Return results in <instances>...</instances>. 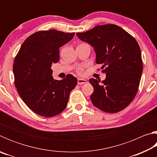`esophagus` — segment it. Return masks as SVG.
Returning <instances> with one entry per match:
<instances>
[{"label":"esophagus","mask_w":157,"mask_h":157,"mask_svg":"<svg viewBox=\"0 0 157 157\" xmlns=\"http://www.w3.org/2000/svg\"><path fill=\"white\" fill-rule=\"evenodd\" d=\"M78 83L79 85H82V84H85L87 83V81L86 79H78Z\"/></svg>","instance_id":"1"}]
</instances>
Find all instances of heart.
<instances>
[{
	"instance_id": "1",
	"label": "heart",
	"mask_w": 157,
	"mask_h": 157,
	"mask_svg": "<svg viewBox=\"0 0 157 157\" xmlns=\"http://www.w3.org/2000/svg\"><path fill=\"white\" fill-rule=\"evenodd\" d=\"M83 70H84V68L82 66H78V67L76 69V72L78 73L79 75H82V74L83 73Z\"/></svg>"
}]
</instances>
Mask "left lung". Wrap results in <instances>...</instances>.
Returning a JSON list of instances; mask_svg holds the SVG:
<instances>
[{
    "label": "left lung",
    "instance_id": "obj_1",
    "mask_svg": "<svg viewBox=\"0 0 157 157\" xmlns=\"http://www.w3.org/2000/svg\"><path fill=\"white\" fill-rule=\"evenodd\" d=\"M77 36L94 47L96 63L102 65V72L107 75L101 84L96 79H89L94 89L93 105L111 113L125 109L136 96L143 72L141 51L136 39L114 24L97 25Z\"/></svg>",
    "mask_w": 157,
    "mask_h": 157
}]
</instances>
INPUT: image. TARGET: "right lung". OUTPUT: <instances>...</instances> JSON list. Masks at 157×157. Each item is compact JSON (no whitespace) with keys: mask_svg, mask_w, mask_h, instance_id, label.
Listing matches in <instances>:
<instances>
[{"mask_svg":"<svg viewBox=\"0 0 157 157\" xmlns=\"http://www.w3.org/2000/svg\"><path fill=\"white\" fill-rule=\"evenodd\" d=\"M74 35L56 30L38 31L25 39L15 57V86L25 105L39 116L49 118L62 112L78 84L71 74L62 80L54 79L50 68L59 62V48Z\"/></svg>","mask_w":157,"mask_h":157,"instance_id":"add662e5","label":"right lung"}]
</instances>
